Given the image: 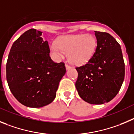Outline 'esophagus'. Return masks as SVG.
I'll use <instances>...</instances> for the list:
<instances>
[{"instance_id":"obj_1","label":"esophagus","mask_w":134,"mask_h":134,"mask_svg":"<svg viewBox=\"0 0 134 134\" xmlns=\"http://www.w3.org/2000/svg\"><path fill=\"white\" fill-rule=\"evenodd\" d=\"M65 68H66V69H67V70H69V69H70L71 68V67L70 65H69L65 64Z\"/></svg>"}]
</instances>
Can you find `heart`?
<instances>
[{
  "label": "heart",
  "mask_w": 134,
  "mask_h": 134,
  "mask_svg": "<svg viewBox=\"0 0 134 134\" xmlns=\"http://www.w3.org/2000/svg\"><path fill=\"white\" fill-rule=\"evenodd\" d=\"M97 39L93 35L87 34L70 35L57 38L49 45L51 52L57 59L68 53L70 62L76 65L86 64L96 53Z\"/></svg>",
  "instance_id": "b5f03b06"
}]
</instances>
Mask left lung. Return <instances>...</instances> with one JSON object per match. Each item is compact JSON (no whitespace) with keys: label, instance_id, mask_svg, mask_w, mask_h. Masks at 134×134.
Wrapping results in <instances>:
<instances>
[{"label":"left lung","instance_id":"obj_1","mask_svg":"<svg viewBox=\"0 0 134 134\" xmlns=\"http://www.w3.org/2000/svg\"><path fill=\"white\" fill-rule=\"evenodd\" d=\"M96 53L86 64L76 67V89L82 99L91 104H103L116 96L125 76L121 46L108 32L95 31Z\"/></svg>","mask_w":134,"mask_h":134}]
</instances>
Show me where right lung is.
<instances>
[{
  "label": "right lung",
  "mask_w": 134,
  "mask_h": 134,
  "mask_svg": "<svg viewBox=\"0 0 134 134\" xmlns=\"http://www.w3.org/2000/svg\"><path fill=\"white\" fill-rule=\"evenodd\" d=\"M42 33L34 29L24 32L12 45L6 66L10 91L29 108L51 103L66 73L63 63H56L51 59L49 44L43 40Z\"/></svg>",
  "instance_id": "right-lung-1"
}]
</instances>
